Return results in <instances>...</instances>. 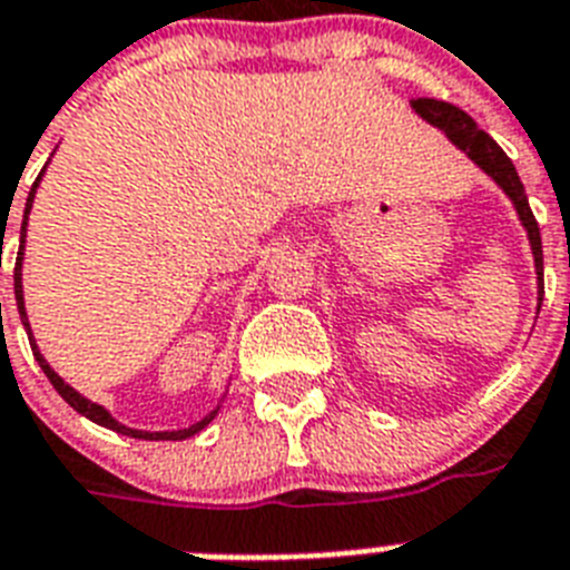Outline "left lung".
I'll return each instance as SVG.
<instances>
[{
	"mask_svg": "<svg viewBox=\"0 0 570 570\" xmlns=\"http://www.w3.org/2000/svg\"><path fill=\"white\" fill-rule=\"evenodd\" d=\"M413 108L419 110L421 117L428 119V122L442 128V131H445L448 137H451V140L480 166V169H485V173L492 175V178L503 187V193L512 198V205H515L518 216H521L527 234H530V245H533V257H535V275L541 277L544 261H541L539 222H535L533 210H530L524 184H521V178H518L515 166H512V160L507 157V151H503L501 146H498V142L483 131V128H478V122H474L465 110H460L456 105H451V101L424 99V96H421V99H413Z\"/></svg>",
	"mask_w": 570,
	"mask_h": 570,
	"instance_id": "left-lung-1",
	"label": "left lung"
}]
</instances>
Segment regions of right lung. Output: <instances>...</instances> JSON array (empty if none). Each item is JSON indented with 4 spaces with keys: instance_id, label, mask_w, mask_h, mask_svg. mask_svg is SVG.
Instances as JSON below:
<instances>
[{
    "instance_id": "obj_1",
    "label": "right lung",
    "mask_w": 570,
    "mask_h": 570,
    "mask_svg": "<svg viewBox=\"0 0 570 570\" xmlns=\"http://www.w3.org/2000/svg\"><path fill=\"white\" fill-rule=\"evenodd\" d=\"M37 184H40V175H37L35 187H31V193H29V202H26V216H22V245H26V219H29V210H31V202H35ZM22 245H20V257H17V266H13V295H17V307H20L22 325H26V331H29V318H26V307H22V277H20L22 275V272H20V266H22ZM29 342H31V351H35L37 363H40L43 374H46V377H49V383H52L55 390H58V395L63 397V401H67V404L72 406L76 413L87 415V419L96 421V424H101V428L117 430V433H122V436H134V439H173V442H178V439H187V436H193V433H198V430H205L207 424H210V421H213V415L219 413V410H213V413L207 415V419L198 421V424H193V428H187V430H175V433H146V430L125 428V424H119L117 419H110V413H108V410H105V406L92 404V401L81 397L76 390H72V386H67V383L60 381L58 374H55L52 368H49V363H46V360H43V354L37 351L35 340H31V331H29Z\"/></svg>"
}]
</instances>
